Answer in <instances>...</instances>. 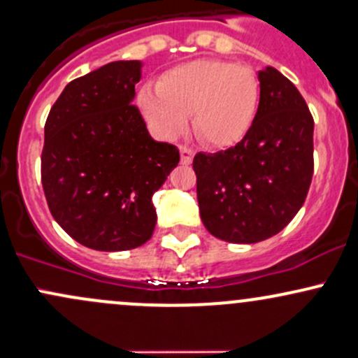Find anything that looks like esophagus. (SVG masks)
Instances as JSON below:
<instances>
[{"instance_id": "esophagus-1", "label": "esophagus", "mask_w": 358, "mask_h": 358, "mask_svg": "<svg viewBox=\"0 0 358 358\" xmlns=\"http://www.w3.org/2000/svg\"><path fill=\"white\" fill-rule=\"evenodd\" d=\"M195 151L188 146H180V158H182L183 164H190L192 159H194Z\"/></svg>"}]
</instances>
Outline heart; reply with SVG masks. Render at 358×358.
<instances>
[{
  "mask_svg": "<svg viewBox=\"0 0 358 358\" xmlns=\"http://www.w3.org/2000/svg\"><path fill=\"white\" fill-rule=\"evenodd\" d=\"M260 103V81L248 66L197 59L168 71L158 90L144 88L139 105L155 132L173 139L194 129L203 143L227 148L250 132Z\"/></svg>",
  "mask_w": 358,
  "mask_h": 358,
  "instance_id": "obj_1",
  "label": "heart"
}]
</instances>
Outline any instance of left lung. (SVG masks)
Listing matches in <instances>:
<instances>
[{
  "label": "left lung",
  "instance_id": "8db88e82",
  "mask_svg": "<svg viewBox=\"0 0 358 358\" xmlns=\"http://www.w3.org/2000/svg\"><path fill=\"white\" fill-rule=\"evenodd\" d=\"M260 103L250 132L226 151L194 158L199 210L212 236L258 243L280 233L308 197L314 120L280 71L258 73Z\"/></svg>",
  "mask_w": 358,
  "mask_h": 358
}]
</instances>
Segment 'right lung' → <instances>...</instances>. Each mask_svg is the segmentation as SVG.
<instances>
[{
    "label": "right lung",
    "instance_id": "right-lung-1",
    "mask_svg": "<svg viewBox=\"0 0 358 358\" xmlns=\"http://www.w3.org/2000/svg\"><path fill=\"white\" fill-rule=\"evenodd\" d=\"M139 61H115L66 85L45 120L42 187L59 226L86 248L144 245L156 226L152 195L180 152L149 136L132 105Z\"/></svg>",
    "mask_w": 358,
    "mask_h": 358
}]
</instances>
